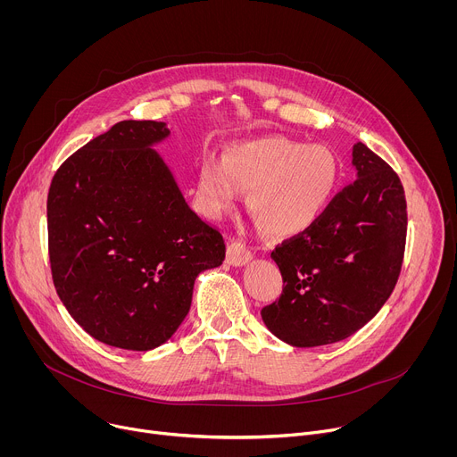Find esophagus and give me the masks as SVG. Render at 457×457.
Returning <instances> with one entry per match:
<instances>
[{
  "mask_svg": "<svg viewBox=\"0 0 457 457\" xmlns=\"http://www.w3.org/2000/svg\"><path fill=\"white\" fill-rule=\"evenodd\" d=\"M251 251L240 242V240H233L229 242L228 245V254H226V262L229 266H235V268H240V266H245L249 260H251Z\"/></svg>",
  "mask_w": 457,
  "mask_h": 457,
  "instance_id": "obj_1",
  "label": "esophagus"
}]
</instances>
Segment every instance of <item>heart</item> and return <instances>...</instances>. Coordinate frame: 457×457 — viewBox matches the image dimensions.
<instances>
[{
	"instance_id": "heart-1",
	"label": "heart",
	"mask_w": 457,
	"mask_h": 457,
	"mask_svg": "<svg viewBox=\"0 0 457 457\" xmlns=\"http://www.w3.org/2000/svg\"><path fill=\"white\" fill-rule=\"evenodd\" d=\"M338 179L331 150L278 136L231 145L222 162L206 159L195 182V201L210 219L237 208L242 191L262 231L289 238L309 229L328 208Z\"/></svg>"
}]
</instances>
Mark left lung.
<instances>
[{"instance_id": "8db88e82", "label": "left lung", "mask_w": 457, "mask_h": 457, "mask_svg": "<svg viewBox=\"0 0 457 457\" xmlns=\"http://www.w3.org/2000/svg\"><path fill=\"white\" fill-rule=\"evenodd\" d=\"M356 180L302 235L278 245L284 289L260 314L293 347L342 342L370 321L398 282L407 203L400 177L363 143L353 146Z\"/></svg>"}]
</instances>
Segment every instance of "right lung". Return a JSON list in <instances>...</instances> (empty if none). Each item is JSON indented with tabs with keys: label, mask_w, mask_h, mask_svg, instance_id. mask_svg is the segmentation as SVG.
<instances>
[{
	"label": "right lung",
	"mask_w": 457,
	"mask_h": 457,
	"mask_svg": "<svg viewBox=\"0 0 457 457\" xmlns=\"http://www.w3.org/2000/svg\"><path fill=\"white\" fill-rule=\"evenodd\" d=\"M168 137L166 122L120 120L64 161L48 189L55 291L92 338L126 351L168 342L195 280L226 256L155 150Z\"/></svg>",
	"instance_id": "obj_1"
}]
</instances>
